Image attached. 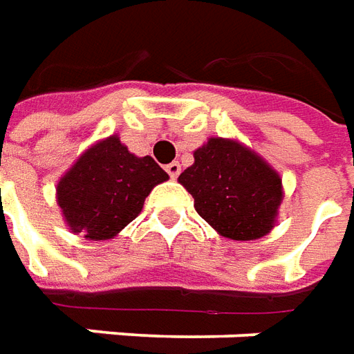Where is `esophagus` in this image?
Returning a JSON list of instances; mask_svg holds the SVG:
<instances>
[{"label": "esophagus", "mask_w": 354, "mask_h": 354, "mask_svg": "<svg viewBox=\"0 0 354 354\" xmlns=\"http://www.w3.org/2000/svg\"><path fill=\"white\" fill-rule=\"evenodd\" d=\"M165 171L169 173V177H171V179H177V177H179V173H181V165H179V162H171V164L165 165Z\"/></svg>", "instance_id": "obj_1"}]
</instances>
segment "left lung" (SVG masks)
<instances>
[{"label":"left lung","instance_id":"1","mask_svg":"<svg viewBox=\"0 0 354 354\" xmlns=\"http://www.w3.org/2000/svg\"><path fill=\"white\" fill-rule=\"evenodd\" d=\"M198 215L221 236L257 240L269 234L282 202V179L242 142L212 137L179 175Z\"/></svg>","mask_w":354,"mask_h":354}]
</instances>
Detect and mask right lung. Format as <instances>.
<instances>
[{
	"label": "right lung",
	"mask_w": 354,
	"mask_h": 354,
	"mask_svg": "<svg viewBox=\"0 0 354 354\" xmlns=\"http://www.w3.org/2000/svg\"><path fill=\"white\" fill-rule=\"evenodd\" d=\"M169 175L150 156H135L118 135L95 142L57 185L68 229L89 240H109L141 213L145 198Z\"/></svg>",
	"instance_id": "right-lung-1"
}]
</instances>
